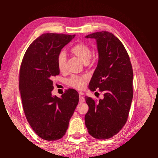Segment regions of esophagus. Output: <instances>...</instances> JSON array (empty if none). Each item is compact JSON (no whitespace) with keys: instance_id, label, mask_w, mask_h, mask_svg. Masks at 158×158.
<instances>
[{"instance_id":"34e87169","label":"esophagus","mask_w":158,"mask_h":158,"mask_svg":"<svg viewBox=\"0 0 158 158\" xmlns=\"http://www.w3.org/2000/svg\"><path fill=\"white\" fill-rule=\"evenodd\" d=\"M85 102V98L83 97V94L82 92L79 93V102L82 103Z\"/></svg>"}]
</instances>
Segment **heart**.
Instances as JSON below:
<instances>
[{
  "label": "heart",
  "mask_w": 158,
  "mask_h": 158,
  "mask_svg": "<svg viewBox=\"0 0 158 158\" xmlns=\"http://www.w3.org/2000/svg\"><path fill=\"white\" fill-rule=\"evenodd\" d=\"M70 52L84 64L88 63L92 57L91 49L89 48V46L83 43H77V45L73 46L70 49ZM57 66L60 72L64 71L66 67V54L64 52H60L57 57ZM87 81L88 78L85 76L73 75L67 79L66 83L69 86L81 90L85 88Z\"/></svg>",
  "instance_id": "1"
}]
</instances>
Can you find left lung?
Instances as JSON below:
<instances>
[{
    "mask_svg": "<svg viewBox=\"0 0 158 158\" xmlns=\"http://www.w3.org/2000/svg\"><path fill=\"white\" fill-rule=\"evenodd\" d=\"M95 39L98 62L89 88L99 89L104 98L99 101L85 96L89 110L85 116L88 132L97 139H108L125 125L133 98V70L122 43L112 33L102 31L88 35Z\"/></svg>",
    "mask_w": 158,
    "mask_h": 158,
    "instance_id": "8db88e82",
    "label": "left lung"
}]
</instances>
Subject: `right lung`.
Here are the masks:
<instances>
[{"label":"right lung","mask_w":158,"mask_h":158,"mask_svg":"<svg viewBox=\"0 0 158 158\" xmlns=\"http://www.w3.org/2000/svg\"><path fill=\"white\" fill-rule=\"evenodd\" d=\"M75 36L43 34L30 45L20 66L19 89L26 117L36 135L49 141L65 135L79 102L74 89L66 90L61 98L52 94V79L60 74L57 57Z\"/></svg>","instance_id":"add662e5"}]
</instances>
